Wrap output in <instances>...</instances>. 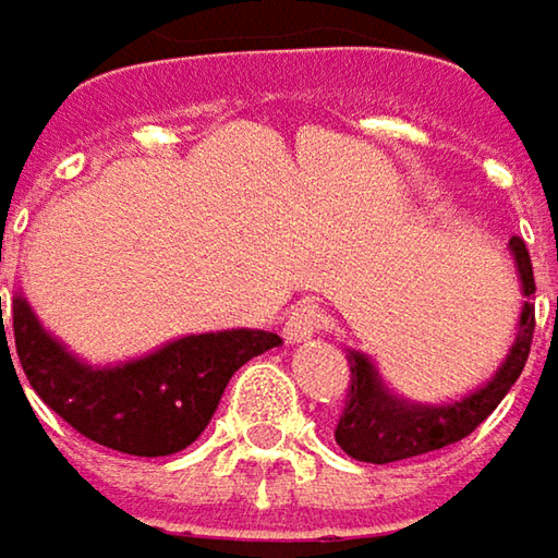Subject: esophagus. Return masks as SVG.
<instances>
[{
  "label": "esophagus",
  "instance_id": "1",
  "mask_svg": "<svg viewBox=\"0 0 558 558\" xmlns=\"http://www.w3.org/2000/svg\"><path fill=\"white\" fill-rule=\"evenodd\" d=\"M326 323H329V317H326L323 307H317V304H298V307H292V314L286 317L282 332H286L289 342H304L314 332H320Z\"/></svg>",
  "mask_w": 558,
  "mask_h": 558
}]
</instances>
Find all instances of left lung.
<instances>
[{
  "label": "left lung",
  "instance_id": "1",
  "mask_svg": "<svg viewBox=\"0 0 558 558\" xmlns=\"http://www.w3.org/2000/svg\"><path fill=\"white\" fill-rule=\"evenodd\" d=\"M509 247L515 254L521 289H524L527 301L521 307L515 345L509 351L506 364L499 367V374L493 376L484 389H477L474 396H468L461 402L427 408V404H408L396 396H389V389L376 376L374 364L364 354L351 351L349 399H345V408H342L339 424H336V442L342 446L345 456L357 461H371V464H386V461L414 459V456H424L433 449L452 446V442L464 439L468 433L477 430L496 411V404L506 399V392L515 386V379L524 371V361L531 354V339H534L531 254H527V244L518 235H512Z\"/></svg>",
  "mask_w": 558,
  "mask_h": 558
}]
</instances>
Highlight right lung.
<instances>
[{"instance_id":"right-lung-1","label":"right lung","mask_w":558,"mask_h":558,"mask_svg":"<svg viewBox=\"0 0 558 558\" xmlns=\"http://www.w3.org/2000/svg\"><path fill=\"white\" fill-rule=\"evenodd\" d=\"M0 329V354H9L2 304ZM12 329L21 371L43 402L81 436L144 459L191 446L238 367L282 342L264 329L184 336L150 357L97 371L49 339L24 298L12 301Z\"/></svg>"}]
</instances>
